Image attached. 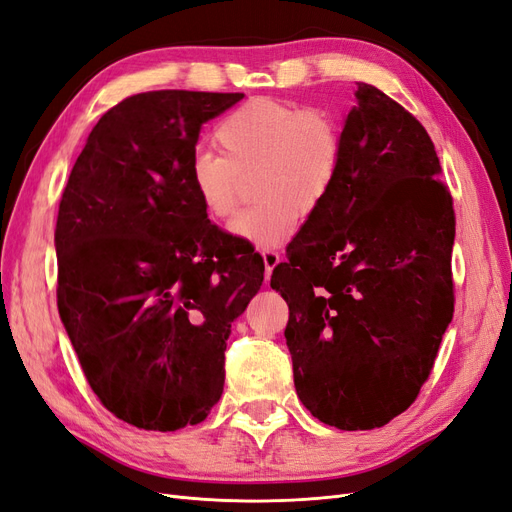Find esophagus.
Segmentation results:
<instances>
[{
	"label": "esophagus",
	"mask_w": 512,
	"mask_h": 512,
	"mask_svg": "<svg viewBox=\"0 0 512 512\" xmlns=\"http://www.w3.org/2000/svg\"><path fill=\"white\" fill-rule=\"evenodd\" d=\"M262 258H265V267H267V280H269L271 273H273V267L277 265V262L282 260V256H280V252H275V250H262Z\"/></svg>",
	"instance_id": "esophagus-1"
}]
</instances>
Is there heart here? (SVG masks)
<instances>
[{"label":"heart","mask_w":512,"mask_h":512,"mask_svg":"<svg viewBox=\"0 0 512 512\" xmlns=\"http://www.w3.org/2000/svg\"><path fill=\"white\" fill-rule=\"evenodd\" d=\"M215 153H198L190 183L209 218L224 222L237 213L256 177L260 203L232 222L235 235L260 247L282 243L301 215L327 200L344 158V130L322 108L252 98L230 111L213 130Z\"/></svg>","instance_id":"1"}]
</instances>
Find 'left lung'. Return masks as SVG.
I'll return each instance as SVG.
<instances>
[{
  "label": "left lung",
  "mask_w": 512,
  "mask_h": 512,
  "mask_svg": "<svg viewBox=\"0 0 512 512\" xmlns=\"http://www.w3.org/2000/svg\"><path fill=\"white\" fill-rule=\"evenodd\" d=\"M438 175L421 121L359 83L333 190L271 275L297 395L322 423L382 427L431 374L455 307V211Z\"/></svg>",
  "instance_id": "obj_1"
}]
</instances>
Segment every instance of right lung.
Segmentation results:
<instances>
[{
    "label": "right lung",
    "mask_w": 512,
    "mask_h": 512,
    "mask_svg": "<svg viewBox=\"0 0 512 512\" xmlns=\"http://www.w3.org/2000/svg\"><path fill=\"white\" fill-rule=\"evenodd\" d=\"M243 94L160 89L102 115L59 200L57 307L83 374L121 421L175 431L224 391L230 324L265 280L252 245L190 183L200 126Z\"/></svg>",
    "instance_id": "obj_1"
}]
</instances>
